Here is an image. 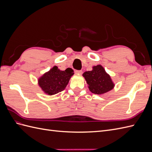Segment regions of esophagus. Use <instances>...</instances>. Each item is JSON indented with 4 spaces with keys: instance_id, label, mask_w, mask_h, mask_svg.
<instances>
[{
    "instance_id": "34e87169",
    "label": "esophagus",
    "mask_w": 152,
    "mask_h": 152,
    "mask_svg": "<svg viewBox=\"0 0 152 152\" xmlns=\"http://www.w3.org/2000/svg\"><path fill=\"white\" fill-rule=\"evenodd\" d=\"M75 73H76V74H80V75H81L82 73V70H75Z\"/></svg>"
}]
</instances>
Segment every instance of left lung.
<instances>
[{
	"label": "left lung",
	"instance_id": "left-lung-1",
	"mask_svg": "<svg viewBox=\"0 0 152 152\" xmlns=\"http://www.w3.org/2000/svg\"><path fill=\"white\" fill-rule=\"evenodd\" d=\"M89 91L95 94H103L111 91L115 84L111 77L100 65L94 66L91 71L83 73Z\"/></svg>",
	"mask_w": 152,
	"mask_h": 152
}]
</instances>
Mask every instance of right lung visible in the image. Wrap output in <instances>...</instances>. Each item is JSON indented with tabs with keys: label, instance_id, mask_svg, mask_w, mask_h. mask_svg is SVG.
<instances>
[{
	"label": "right lung",
	"instance_id": "obj_1",
	"mask_svg": "<svg viewBox=\"0 0 152 152\" xmlns=\"http://www.w3.org/2000/svg\"><path fill=\"white\" fill-rule=\"evenodd\" d=\"M73 74V70L70 68L62 71L54 66L39 78L38 84L45 94L54 95L66 88Z\"/></svg>",
	"mask_w": 152,
	"mask_h": 152
}]
</instances>
